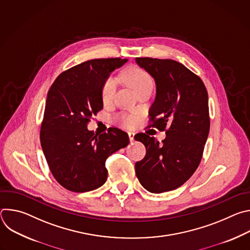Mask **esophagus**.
<instances>
[{"label": "esophagus", "instance_id": "obj_1", "mask_svg": "<svg viewBox=\"0 0 250 250\" xmlns=\"http://www.w3.org/2000/svg\"><path fill=\"white\" fill-rule=\"evenodd\" d=\"M128 137H129V140H130V142L134 141V132H131V131H129V132H128Z\"/></svg>", "mask_w": 250, "mask_h": 250}]
</instances>
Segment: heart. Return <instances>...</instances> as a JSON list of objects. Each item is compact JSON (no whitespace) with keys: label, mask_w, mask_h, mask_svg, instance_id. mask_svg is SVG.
<instances>
[{"label":"heart","mask_w":250,"mask_h":250,"mask_svg":"<svg viewBox=\"0 0 250 250\" xmlns=\"http://www.w3.org/2000/svg\"><path fill=\"white\" fill-rule=\"evenodd\" d=\"M124 80L125 83L132 88L136 93L139 92L141 89H144L148 86H152V79L150 76L146 72V71L141 70L137 67H131L127 69L123 75ZM117 91V80L113 77L105 79L102 86V99L104 103L110 102ZM122 123L125 126H131L135 124V121L132 118H123Z\"/></svg>","instance_id":"1"}]
</instances>
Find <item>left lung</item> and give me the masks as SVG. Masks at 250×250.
I'll return each instance as SVG.
<instances>
[{"instance_id":"left-lung-1","label":"left lung","mask_w":250,"mask_h":250,"mask_svg":"<svg viewBox=\"0 0 250 250\" xmlns=\"http://www.w3.org/2000/svg\"><path fill=\"white\" fill-rule=\"evenodd\" d=\"M135 62L155 81L152 125L168 128L163 144L146 133L134 136L146 148V157L135 163V174L148 192H168L182 186L202 159L209 131L208 92L200 77L180 62L150 57Z\"/></svg>"}]
</instances>
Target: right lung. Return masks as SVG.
<instances>
[{"label":"right lung","mask_w":250,"mask_h":250,"mask_svg":"<svg viewBox=\"0 0 250 250\" xmlns=\"http://www.w3.org/2000/svg\"><path fill=\"white\" fill-rule=\"evenodd\" d=\"M127 59H93L61 73L50 87L41 129V144L49 169L65 189L84 193L103 186L105 160L129 144L126 132L113 127L95 134L87 128L103 109L102 86Z\"/></svg>","instance_id":"1"}]
</instances>
